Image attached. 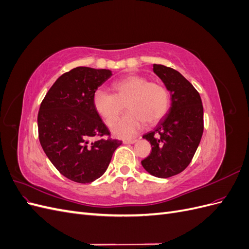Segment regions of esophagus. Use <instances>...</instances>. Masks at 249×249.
<instances>
[{"label":"esophagus","mask_w":249,"mask_h":249,"mask_svg":"<svg viewBox=\"0 0 249 249\" xmlns=\"http://www.w3.org/2000/svg\"><path fill=\"white\" fill-rule=\"evenodd\" d=\"M137 141L136 138H132V139H124V144H131V143H135Z\"/></svg>","instance_id":"1"}]
</instances>
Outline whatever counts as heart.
I'll return each instance as SVG.
<instances>
[{
    "instance_id": "1",
    "label": "heart",
    "mask_w": 249,
    "mask_h": 249,
    "mask_svg": "<svg viewBox=\"0 0 249 249\" xmlns=\"http://www.w3.org/2000/svg\"><path fill=\"white\" fill-rule=\"evenodd\" d=\"M111 90L112 94L105 90H96L92 103L97 114L109 126L116 122L126 104L129 111L112 129L117 137H131L145 123H159L170 107V92L166 86L160 82H148L146 77L138 74L113 82Z\"/></svg>"
}]
</instances>
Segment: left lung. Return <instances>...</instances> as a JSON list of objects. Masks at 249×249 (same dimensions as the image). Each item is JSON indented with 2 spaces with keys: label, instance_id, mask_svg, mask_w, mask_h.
I'll use <instances>...</instances> for the list:
<instances>
[{
  "label": "left lung",
  "instance_id": "1",
  "mask_svg": "<svg viewBox=\"0 0 249 249\" xmlns=\"http://www.w3.org/2000/svg\"><path fill=\"white\" fill-rule=\"evenodd\" d=\"M154 72L170 91L171 107L154 131L143 135L152 153L141 161L150 175L166 178L186 169L196 152L203 132L200 95L178 71L154 64Z\"/></svg>",
  "mask_w": 249,
  "mask_h": 249
}]
</instances>
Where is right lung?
Segmentation results:
<instances>
[{
    "mask_svg": "<svg viewBox=\"0 0 249 249\" xmlns=\"http://www.w3.org/2000/svg\"><path fill=\"white\" fill-rule=\"evenodd\" d=\"M111 71L79 66L63 73L50 88L37 116L43 152L62 176L76 183H91L107 170L123 141L110 138L94 110L96 89Z\"/></svg>",
    "mask_w": 249,
    "mask_h": 249,
    "instance_id": "right-lung-1",
    "label": "right lung"
}]
</instances>
